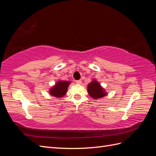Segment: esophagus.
<instances>
[{"label": "esophagus", "mask_w": 156, "mask_h": 156, "mask_svg": "<svg viewBox=\"0 0 156 156\" xmlns=\"http://www.w3.org/2000/svg\"><path fill=\"white\" fill-rule=\"evenodd\" d=\"M81 82H82V81H81V79H80V80H77V81H76V83L77 84H81Z\"/></svg>", "instance_id": "obj_1"}]
</instances>
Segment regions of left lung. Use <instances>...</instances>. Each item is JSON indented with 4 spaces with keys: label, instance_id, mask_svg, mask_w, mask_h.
<instances>
[{
    "label": "left lung",
    "instance_id": "1",
    "mask_svg": "<svg viewBox=\"0 0 156 156\" xmlns=\"http://www.w3.org/2000/svg\"><path fill=\"white\" fill-rule=\"evenodd\" d=\"M87 90L89 95L94 99L101 98L107 95V93L101 87L100 84L96 80H94L93 81L88 84Z\"/></svg>",
    "mask_w": 156,
    "mask_h": 156
}]
</instances>
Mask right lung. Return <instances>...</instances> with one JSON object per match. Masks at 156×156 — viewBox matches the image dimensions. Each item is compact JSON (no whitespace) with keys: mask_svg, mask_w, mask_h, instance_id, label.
<instances>
[{"mask_svg":"<svg viewBox=\"0 0 156 156\" xmlns=\"http://www.w3.org/2000/svg\"><path fill=\"white\" fill-rule=\"evenodd\" d=\"M70 82L65 81H58L55 85L50 89L49 93L51 96L61 98L67 92V90Z\"/></svg>","mask_w":156,"mask_h":156,"instance_id":"right-lung-1","label":"right lung"}]
</instances>
